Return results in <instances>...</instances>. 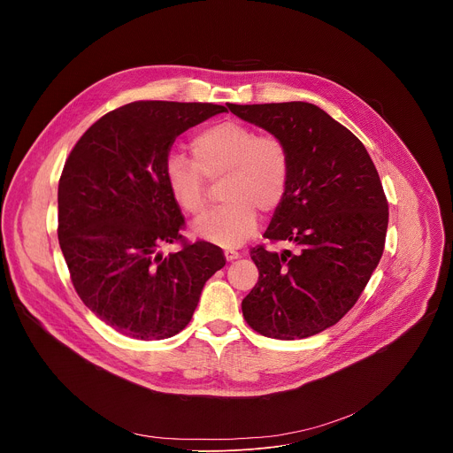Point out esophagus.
I'll list each match as a JSON object with an SVG mask.
<instances>
[{
    "label": "esophagus",
    "instance_id": "obj_1",
    "mask_svg": "<svg viewBox=\"0 0 453 453\" xmlns=\"http://www.w3.org/2000/svg\"><path fill=\"white\" fill-rule=\"evenodd\" d=\"M224 256H226L227 262H234V260H238V257H240V252H238V250H233V249H226V250H224Z\"/></svg>",
    "mask_w": 453,
    "mask_h": 453
}]
</instances>
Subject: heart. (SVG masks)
Returning <instances> with one entry per match:
<instances>
[{"label":"heart","instance_id":"1","mask_svg":"<svg viewBox=\"0 0 453 453\" xmlns=\"http://www.w3.org/2000/svg\"><path fill=\"white\" fill-rule=\"evenodd\" d=\"M193 159L172 152L165 180L177 208L188 217L208 210V180H219L224 204L197 224V233L222 247L242 245L257 227V210L271 213L287 197L292 156L287 142L273 133L224 119L191 138Z\"/></svg>","mask_w":453,"mask_h":453}]
</instances>
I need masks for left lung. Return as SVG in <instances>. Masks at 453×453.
Listing matches in <instances>:
<instances>
[{
    "label": "left lung",
    "mask_w": 453,
    "mask_h": 453,
    "mask_svg": "<svg viewBox=\"0 0 453 453\" xmlns=\"http://www.w3.org/2000/svg\"><path fill=\"white\" fill-rule=\"evenodd\" d=\"M227 107L281 136L292 156L287 197L264 236L294 250L250 249L260 276L243 319L271 339L317 335L353 308L383 254L389 204L380 175L362 142L313 104Z\"/></svg>",
    "instance_id": "8db88e82"
}]
</instances>
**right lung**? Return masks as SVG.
I'll return each instance as SVG.
<instances>
[{"label": "right lung", "instance_id": "add662e5", "mask_svg": "<svg viewBox=\"0 0 453 453\" xmlns=\"http://www.w3.org/2000/svg\"><path fill=\"white\" fill-rule=\"evenodd\" d=\"M203 102L140 100L96 119L58 179V243L82 303L116 332L168 339L188 326L220 247L180 234L165 159L186 128L224 112ZM177 242L163 257L158 249Z\"/></svg>", "mask_w": 453, "mask_h": 453}]
</instances>
